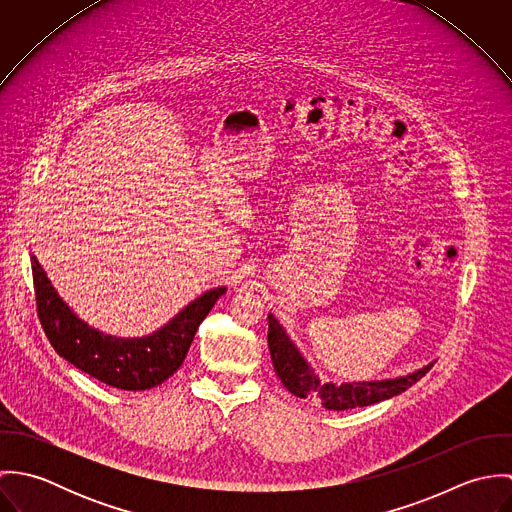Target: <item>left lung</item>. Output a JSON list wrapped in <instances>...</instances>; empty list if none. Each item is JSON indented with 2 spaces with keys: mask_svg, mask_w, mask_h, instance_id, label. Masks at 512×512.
<instances>
[{
  "mask_svg": "<svg viewBox=\"0 0 512 512\" xmlns=\"http://www.w3.org/2000/svg\"><path fill=\"white\" fill-rule=\"evenodd\" d=\"M268 347L272 363L282 384L293 396L319 400L327 410H353L363 408L392 396L402 394L412 384H416L436 361L394 378L380 380H353V382H325L319 378L315 368L301 355L284 325L274 313H268Z\"/></svg>",
  "mask_w": 512,
  "mask_h": 512,
  "instance_id": "left-lung-1",
  "label": "left lung"
}]
</instances>
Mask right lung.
<instances>
[{"mask_svg": "<svg viewBox=\"0 0 512 512\" xmlns=\"http://www.w3.org/2000/svg\"><path fill=\"white\" fill-rule=\"evenodd\" d=\"M31 268L39 319L55 351L82 372L120 390H149L177 372L201 321L226 293V286L211 288L157 331L144 337H118L80 319L55 290L37 256H31Z\"/></svg>", "mask_w": 512, "mask_h": 512, "instance_id": "1", "label": "right lung"}]
</instances>
